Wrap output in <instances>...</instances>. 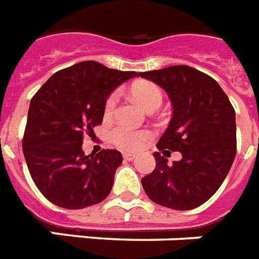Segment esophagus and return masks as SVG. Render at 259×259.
<instances>
[{
  "label": "esophagus",
  "instance_id": "esophagus-1",
  "mask_svg": "<svg viewBox=\"0 0 259 259\" xmlns=\"http://www.w3.org/2000/svg\"><path fill=\"white\" fill-rule=\"evenodd\" d=\"M123 158L125 159V160H134V159L136 158V155L130 154V152H125V154H123Z\"/></svg>",
  "mask_w": 259,
  "mask_h": 259
}]
</instances>
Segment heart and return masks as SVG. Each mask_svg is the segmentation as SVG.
<instances>
[{
    "label": "heart",
    "mask_w": 259,
    "mask_h": 259,
    "mask_svg": "<svg viewBox=\"0 0 259 259\" xmlns=\"http://www.w3.org/2000/svg\"><path fill=\"white\" fill-rule=\"evenodd\" d=\"M140 104L148 111L155 107H160L163 103V92L154 82H139L132 88ZM119 94L113 92L109 95L104 104V117L112 116L113 111L116 108ZM150 138V132L134 130L131 127L119 124L111 131V142L123 151H138L140 150Z\"/></svg>",
    "instance_id": "b5f03b06"
}]
</instances>
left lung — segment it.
<instances>
[{
  "label": "left lung",
  "instance_id": "left-lung-1",
  "mask_svg": "<svg viewBox=\"0 0 259 259\" xmlns=\"http://www.w3.org/2000/svg\"><path fill=\"white\" fill-rule=\"evenodd\" d=\"M140 76L163 88L172 104V117L156 144L158 150L182 154L181 160L168 164L154 152L156 167L142 178L143 188L152 202L164 207H199L221 187L234 162V108L214 78L188 65Z\"/></svg>",
  "mask_w": 259,
  "mask_h": 259
}]
</instances>
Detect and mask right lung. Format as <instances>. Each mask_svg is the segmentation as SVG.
<instances>
[{"instance_id": "obj_1", "label": "right lung", "mask_w": 259, "mask_h": 259, "mask_svg": "<svg viewBox=\"0 0 259 259\" xmlns=\"http://www.w3.org/2000/svg\"><path fill=\"white\" fill-rule=\"evenodd\" d=\"M139 74L82 61L56 72L32 97L22 151L34 185L49 202L77 210L109 195L123 156L117 150L85 155L82 139L103 123L111 92Z\"/></svg>"}]
</instances>
